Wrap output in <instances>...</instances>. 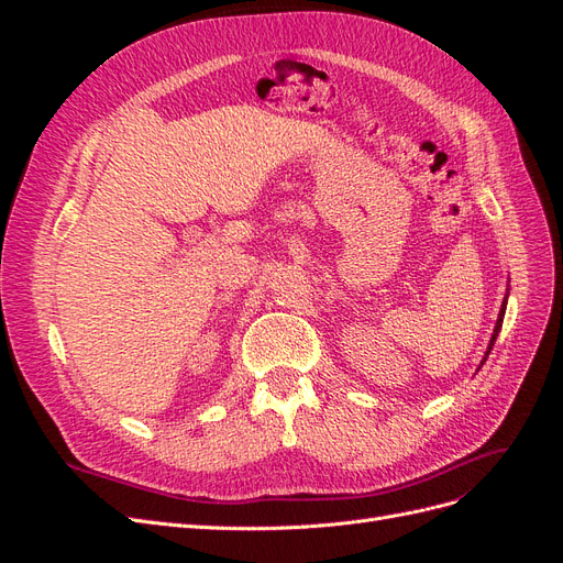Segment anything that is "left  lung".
Returning a JSON list of instances; mask_svg holds the SVG:
<instances>
[{
  "label": "left lung",
  "instance_id": "obj_1",
  "mask_svg": "<svg viewBox=\"0 0 563 563\" xmlns=\"http://www.w3.org/2000/svg\"><path fill=\"white\" fill-rule=\"evenodd\" d=\"M505 308H507V298L503 300V305H500V314H498V321H496V329H493V335H490V343H488V350H486V354H484V362H486V356L490 354V350H493V343H496V338H498V333H500V329H503V317H505ZM482 362V364H484Z\"/></svg>",
  "mask_w": 563,
  "mask_h": 563
}]
</instances>
